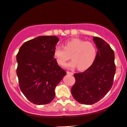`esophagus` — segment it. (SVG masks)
<instances>
[{"mask_svg": "<svg viewBox=\"0 0 127 127\" xmlns=\"http://www.w3.org/2000/svg\"><path fill=\"white\" fill-rule=\"evenodd\" d=\"M67 75H73V73H72V72H67Z\"/></svg>", "mask_w": 127, "mask_h": 127, "instance_id": "34e87169", "label": "esophagus"}]
</instances>
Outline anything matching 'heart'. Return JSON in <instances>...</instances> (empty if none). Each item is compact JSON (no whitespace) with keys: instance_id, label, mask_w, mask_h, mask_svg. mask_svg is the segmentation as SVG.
<instances>
[{"instance_id":"b5f03b06","label":"heart","mask_w":127,"mask_h":127,"mask_svg":"<svg viewBox=\"0 0 127 127\" xmlns=\"http://www.w3.org/2000/svg\"><path fill=\"white\" fill-rule=\"evenodd\" d=\"M66 67L69 69L78 67L79 70H85L93 64L96 59L97 51L95 46L90 41H86L79 38H73L66 41L64 48L56 46L54 50V57L57 63L64 66L70 58Z\"/></svg>"}]
</instances>
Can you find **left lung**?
I'll return each instance as SVG.
<instances>
[{
	"mask_svg": "<svg viewBox=\"0 0 127 127\" xmlns=\"http://www.w3.org/2000/svg\"><path fill=\"white\" fill-rule=\"evenodd\" d=\"M97 55L94 63L82 73H75V84L71 93L77 102L91 105L99 101L109 92L116 72L115 53L102 38L93 37Z\"/></svg>",
	"mask_w": 127,
	"mask_h": 127,
	"instance_id": "1",
	"label": "left lung"
}]
</instances>
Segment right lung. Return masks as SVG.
Instances as JSON below:
<instances>
[{"label": "right lung", "mask_w": 127, "mask_h": 127, "mask_svg": "<svg viewBox=\"0 0 127 127\" xmlns=\"http://www.w3.org/2000/svg\"><path fill=\"white\" fill-rule=\"evenodd\" d=\"M58 41L56 36H39L23 43L17 55L20 90L33 104L51 102L57 86L66 75L54 57Z\"/></svg>", "instance_id": "add662e5"}]
</instances>
